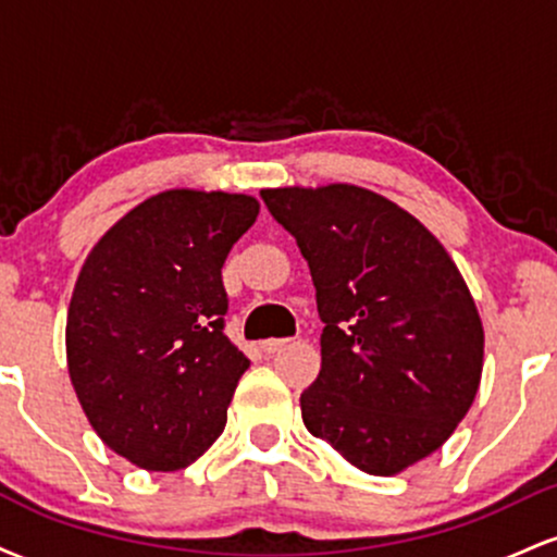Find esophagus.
Segmentation results:
<instances>
[{
	"label": "esophagus",
	"instance_id": "obj_1",
	"mask_svg": "<svg viewBox=\"0 0 557 557\" xmlns=\"http://www.w3.org/2000/svg\"><path fill=\"white\" fill-rule=\"evenodd\" d=\"M293 341L290 337H272V341H264L261 343V348H264V354H277V350H283V348H287V345H290Z\"/></svg>",
	"mask_w": 557,
	"mask_h": 557
}]
</instances>
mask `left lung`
<instances>
[{
  "label": "left lung",
  "mask_w": 557,
  "mask_h": 557,
  "mask_svg": "<svg viewBox=\"0 0 557 557\" xmlns=\"http://www.w3.org/2000/svg\"><path fill=\"white\" fill-rule=\"evenodd\" d=\"M298 243L324 322L306 430L356 469L389 476L437 450L476 398L482 319L434 235L359 185L267 188Z\"/></svg>",
  "instance_id": "1"
}]
</instances>
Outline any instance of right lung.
<instances>
[{
    "mask_svg": "<svg viewBox=\"0 0 557 557\" xmlns=\"http://www.w3.org/2000/svg\"><path fill=\"white\" fill-rule=\"evenodd\" d=\"M257 214L251 196L164 190L83 264L65 330L70 380L96 434L140 469H185L225 430L251 361L225 335L222 264Z\"/></svg>",
    "mask_w": 557,
    "mask_h": 557,
    "instance_id": "right-lung-1",
    "label": "right lung"
}]
</instances>
